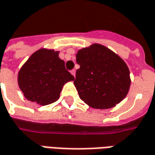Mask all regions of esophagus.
Returning <instances> with one entry per match:
<instances>
[{
    "label": "esophagus",
    "mask_w": 155,
    "mask_h": 155,
    "mask_svg": "<svg viewBox=\"0 0 155 155\" xmlns=\"http://www.w3.org/2000/svg\"><path fill=\"white\" fill-rule=\"evenodd\" d=\"M70 73L71 74H73L74 76H75V70H70Z\"/></svg>",
    "instance_id": "obj_1"
}]
</instances>
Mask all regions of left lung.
I'll return each mask as SVG.
<instances>
[{
  "instance_id": "left-lung-1",
  "label": "left lung",
  "mask_w": 155,
  "mask_h": 155,
  "mask_svg": "<svg viewBox=\"0 0 155 155\" xmlns=\"http://www.w3.org/2000/svg\"><path fill=\"white\" fill-rule=\"evenodd\" d=\"M74 86L81 100L96 109H107L125 98L130 73L125 62L103 45L94 44L79 50Z\"/></svg>"
}]
</instances>
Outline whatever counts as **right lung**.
I'll return each mask as SVG.
<instances>
[{
	"instance_id": "add662e5",
	"label": "right lung",
	"mask_w": 155,
	"mask_h": 155,
	"mask_svg": "<svg viewBox=\"0 0 155 155\" xmlns=\"http://www.w3.org/2000/svg\"><path fill=\"white\" fill-rule=\"evenodd\" d=\"M17 80L28 100L45 106L58 100L63 85L74 77L65 69L59 52L42 48L23 64Z\"/></svg>"
}]
</instances>
